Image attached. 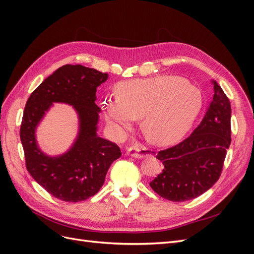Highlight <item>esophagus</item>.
I'll use <instances>...</instances> for the list:
<instances>
[{
  "mask_svg": "<svg viewBox=\"0 0 254 254\" xmlns=\"http://www.w3.org/2000/svg\"><path fill=\"white\" fill-rule=\"evenodd\" d=\"M127 153L131 157L141 159V158H144L145 156H152L155 152L152 150H149L148 148H146L144 145L140 143H135L131 146V147H129L127 149Z\"/></svg>",
  "mask_w": 254,
  "mask_h": 254,
  "instance_id": "esophagus-1",
  "label": "esophagus"
}]
</instances>
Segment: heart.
Here are the masks:
<instances>
[{"instance_id":"obj_1","label":"heart","mask_w":254,"mask_h":254,"mask_svg":"<svg viewBox=\"0 0 254 254\" xmlns=\"http://www.w3.org/2000/svg\"><path fill=\"white\" fill-rule=\"evenodd\" d=\"M119 99L104 104L107 122L126 129L134 119L143 118L146 136L157 144L178 141L193 124L201 109V94L195 87L174 76L120 82Z\"/></svg>"}]
</instances>
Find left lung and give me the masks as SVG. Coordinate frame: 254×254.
I'll list each match as a JSON object with an SVG mask.
<instances>
[{"mask_svg":"<svg viewBox=\"0 0 254 254\" xmlns=\"http://www.w3.org/2000/svg\"><path fill=\"white\" fill-rule=\"evenodd\" d=\"M230 143L231 106L214 81V95L200 124L186 140L157 153L164 168L150 188L175 202L200 196L219 179Z\"/></svg>","mask_w":254,"mask_h":254,"instance_id":"left-lung-1","label":"left lung"}]
</instances>
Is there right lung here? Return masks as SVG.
<instances>
[{
  "mask_svg": "<svg viewBox=\"0 0 254 254\" xmlns=\"http://www.w3.org/2000/svg\"><path fill=\"white\" fill-rule=\"evenodd\" d=\"M108 74L80 64L59 67L38 87L26 102L20 139L28 173L55 198L78 202L94 196L103 187L111 163L122 156L119 146L96 134V88ZM73 104L80 114L79 139L66 154L51 158L37 148L34 129L53 102Z\"/></svg>",
  "mask_w": 254,
  "mask_h": 254,
  "instance_id": "right-lung-1",
  "label": "right lung"
}]
</instances>
